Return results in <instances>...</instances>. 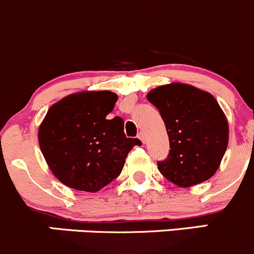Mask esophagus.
Wrapping results in <instances>:
<instances>
[{
  "label": "esophagus",
  "instance_id": "1",
  "mask_svg": "<svg viewBox=\"0 0 254 254\" xmlns=\"http://www.w3.org/2000/svg\"><path fill=\"white\" fill-rule=\"evenodd\" d=\"M138 138H139V139L142 140L143 143H145V134H144V132H139V133H138Z\"/></svg>",
  "mask_w": 254,
  "mask_h": 254
}]
</instances>
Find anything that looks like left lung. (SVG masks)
<instances>
[{"instance_id": "obj_1", "label": "left lung", "mask_w": 254, "mask_h": 254, "mask_svg": "<svg viewBox=\"0 0 254 254\" xmlns=\"http://www.w3.org/2000/svg\"><path fill=\"white\" fill-rule=\"evenodd\" d=\"M160 112L170 150L158 169L182 188L206 182L216 173L228 143V124L211 94L191 85H163L147 95Z\"/></svg>"}]
</instances>
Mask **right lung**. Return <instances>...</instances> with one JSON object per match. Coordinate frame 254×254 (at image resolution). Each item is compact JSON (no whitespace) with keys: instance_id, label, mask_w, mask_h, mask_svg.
<instances>
[{"instance_id":"1","label":"right lung","mask_w":254,"mask_h":254,"mask_svg":"<svg viewBox=\"0 0 254 254\" xmlns=\"http://www.w3.org/2000/svg\"><path fill=\"white\" fill-rule=\"evenodd\" d=\"M117 95L71 94L53 105L38 130L39 147L53 174L66 187L96 192L116 179L138 138H127L121 117L107 120Z\"/></svg>"}]
</instances>
